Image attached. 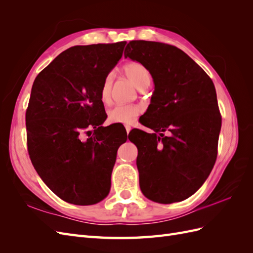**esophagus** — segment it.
Wrapping results in <instances>:
<instances>
[{
	"label": "esophagus",
	"instance_id": "34e87169",
	"mask_svg": "<svg viewBox=\"0 0 253 253\" xmlns=\"http://www.w3.org/2000/svg\"><path fill=\"white\" fill-rule=\"evenodd\" d=\"M126 133L128 134L129 131H131V126H126Z\"/></svg>",
	"mask_w": 253,
	"mask_h": 253
}]
</instances>
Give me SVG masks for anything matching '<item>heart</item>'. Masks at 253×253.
Instances as JSON below:
<instances>
[{
  "label": "heart",
  "mask_w": 253,
  "mask_h": 253,
  "mask_svg": "<svg viewBox=\"0 0 253 253\" xmlns=\"http://www.w3.org/2000/svg\"><path fill=\"white\" fill-rule=\"evenodd\" d=\"M124 73L126 78L131 81L138 89L147 88L152 80V76L149 70L143 64L139 62H128L124 66ZM113 85V75L109 74L105 76L100 88V100L103 104H109L111 102ZM141 108L136 104H119L114 106L108 113V119L112 124L131 125L139 116Z\"/></svg>",
  "instance_id": "heart-1"
}]
</instances>
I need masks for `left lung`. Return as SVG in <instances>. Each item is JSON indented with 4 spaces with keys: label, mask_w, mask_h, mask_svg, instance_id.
Here are the masks:
<instances>
[{
    "label": "left lung",
    "mask_w": 253,
    "mask_h": 253,
    "mask_svg": "<svg viewBox=\"0 0 253 253\" xmlns=\"http://www.w3.org/2000/svg\"><path fill=\"white\" fill-rule=\"evenodd\" d=\"M125 57L147 67L155 85L141 122L154 133L136 129L128 135L138 149L141 192L159 204L181 202L203 186L215 164L221 126L215 87L203 68L173 45L131 41Z\"/></svg>",
    "instance_id": "left-lung-1"
}]
</instances>
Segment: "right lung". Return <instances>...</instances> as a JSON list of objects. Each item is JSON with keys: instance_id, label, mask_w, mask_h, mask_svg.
I'll return each mask as SVG.
<instances>
[{"instance_id": "obj_1", "label": "right lung", "mask_w": 253, "mask_h": 253, "mask_svg": "<svg viewBox=\"0 0 253 253\" xmlns=\"http://www.w3.org/2000/svg\"><path fill=\"white\" fill-rule=\"evenodd\" d=\"M126 44L73 46L34 81L25 116L28 154L45 185L70 204L94 205L110 192L117 150L126 138L102 126L99 94Z\"/></svg>"}]
</instances>
